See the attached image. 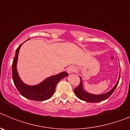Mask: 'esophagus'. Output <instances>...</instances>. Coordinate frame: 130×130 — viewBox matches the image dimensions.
<instances>
[{"instance_id": "34e87169", "label": "esophagus", "mask_w": 130, "mask_h": 130, "mask_svg": "<svg viewBox=\"0 0 130 130\" xmlns=\"http://www.w3.org/2000/svg\"><path fill=\"white\" fill-rule=\"evenodd\" d=\"M67 72L68 73H73V72H76V68L73 66H69L67 68Z\"/></svg>"}]
</instances>
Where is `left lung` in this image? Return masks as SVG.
<instances>
[{"instance_id": "1", "label": "left lung", "mask_w": 130, "mask_h": 130, "mask_svg": "<svg viewBox=\"0 0 130 130\" xmlns=\"http://www.w3.org/2000/svg\"><path fill=\"white\" fill-rule=\"evenodd\" d=\"M120 77V75L119 76V81H118L117 83L115 85L114 88L111 89L109 92H108L105 93V94L101 95L91 94H89V93H87V92L84 91L83 89L82 79L80 77V81H81V82H80L79 85L74 89V93H75V94L76 95L77 97L78 98H79L80 100H81L85 101V102H90V103H96V102H102V101H104L105 100L107 99L108 98H109L111 96V95L113 93V92L115 91V90L117 88L118 84H119Z\"/></svg>"}]
</instances>
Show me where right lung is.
<instances>
[{
    "label": "right lung",
    "instance_id": "obj_1",
    "mask_svg": "<svg viewBox=\"0 0 130 130\" xmlns=\"http://www.w3.org/2000/svg\"><path fill=\"white\" fill-rule=\"evenodd\" d=\"M23 44V43H22ZM21 44L16 49L15 55L12 63V79L14 85L21 94L27 99L34 101H45L52 97L55 92V87L60 80H61L68 74L66 72H62L57 75L49 77L40 84L36 86L26 85L22 82L18 75L16 69L19 49L22 45Z\"/></svg>",
    "mask_w": 130,
    "mask_h": 130
}]
</instances>
